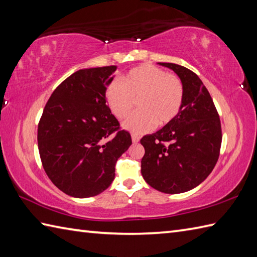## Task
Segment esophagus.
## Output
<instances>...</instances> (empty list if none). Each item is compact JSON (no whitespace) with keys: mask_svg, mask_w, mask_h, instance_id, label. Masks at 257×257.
I'll list each match as a JSON object with an SVG mask.
<instances>
[{"mask_svg":"<svg viewBox=\"0 0 257 257\" xmlns=\"http://www.w3.org/2000/svg\"><path fill=\"white\" fill-rule=\"evenodd\" d=\"M132 139H133V143H134V144H138L139 140H140L137 135H133V136H132Z\"/></svg>","mask_w":257,"mask_h":257,"instance_id":"34e87169","label":"esophagus"}]
</instances>
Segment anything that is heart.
I'll list each match as a JSON object with an SVG mask.
<instances>
[{"instance_id": "1", "label": "heart", "mask_w": 257, "mask_h": 257, "mask_svg": "<svg viewBox=\"0 0 257 257\" xmlns=\"http://www.w3.org/2000/svg\"><path fill=\"white\" fill-rule=\"evenodd\" d=\"M123 83L113 81L107 91V105L119 119L128 116L139 100L138 112L124 120L125 130L145 134L156 125L163 127L178 116L183 103L184 88L177 75L154 65H143L125 75Z\"/></svg>"}]
</instances>
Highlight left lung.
Segmentation results:
<instances>
[{
    "mask_svg": "<svg viewBox=\"0 0 257 257\" xmlns=\"http://www.w3.org/2000/svg\"><path fill=\"white\" fill-rule=\"evenodd\" d=\"M173 70L184 88L183 103L170 123L140 140L145 148L141 174L163 193H183L209 177L219 159L221 121L210 92L192 70L158 63Z\"/></svg>",
    "mask_w": 257,
    "mask_h": 257,
    "instance_id": "obj_1",
    "label": "left lung"
}]
</instances>
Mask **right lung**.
I'll return each instance as SVG.
<instances>
[{"instance_id":"1","label":"right lung","mask_w":257,"mask_h":257,"mask_svg":"<svg viewBox=\"0 0 257 257\" xmlns=\"http://www.w3.org/2000/svg\"><path fill=\"white\" fill-rule=\"evenodd\" d=\"M116 69L87 68L70 75L53 91L38 123L44 170L59 190L74 198L105 191L114 179L118 158L133 144L106 105Z\"/></svg>"}]
</instances>
